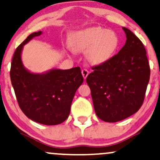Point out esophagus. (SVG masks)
<instances>
[{"label": "esophagus", "mask_w": 160, "mask_h": 160, "mask_svg": "<svg viewBox=\"0 0 160 160\" xmlns=\"http://www.w3.org/2000/svg\"><path fill=\"white\" fill-rule=\"evenodd\" d=\"M81 72H82V77H83L84 79H86L87 78V76L88 75V74H89V72H88L86 68H83V69L81 71Z\"/></svg>", "instance_id": "esophagus-1"}]
</instances>
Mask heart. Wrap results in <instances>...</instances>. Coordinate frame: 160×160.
I'll list each match as a JSON object with an SVG mask.
<instances>
[{"label":"heart","mask_w":160,"mask_h":160,"mask_svg":"<svg viewBox=\"0 0 160 160\" xmlns=\"http://www.w3.org/2000/svg\"><path fill=\"white\" fill-rule=\"evenodd\" d=\"M116 34L100 27H92L72 35L70 46L76 52H86L93 64H101L110 59L118 46Z\"/></svg>","instance_id":"b5f03b06"}]
</instances>
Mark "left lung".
<instances>
[{"mask_svg":"<svg viewBox=\"0 0 160 160\" xmlns=\"http://www.w3.org/2000/svg\"><path fill=\"white\" fill-rule=\"evenodd\" d=\"M126 42L120 51L103 63L92 66L86 78L94 110L107 122L122 120L138 112L150 80V66L142 42L122 28Z\"/></svg>","mask_w":160,"mask_h":160,"instance_id":"obj_1","label":"left lung"}]
</instances>
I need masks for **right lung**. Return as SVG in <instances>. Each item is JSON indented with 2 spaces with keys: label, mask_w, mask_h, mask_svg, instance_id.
<instances>
[{
  "label": "right lung",
  "mask_w": 160,
  "mask_h": 160,
  "mask_svg": "<svg viewBox=\"0 0 160 160\" xmlns=\"http://www.w3.org/2000/svg\"><path fill=\"white\" fill-rule=\"evenodd\" d=\"M34 32L14 52L10 78L18 103L30 120L54 125L68 117L71 105L78 88L83 82L80 67L68 70L53 69L43 74H32L23 67L21 54L24 44L41 35Z\"/></svg>",
  "instance_id": "1"
}]
</instances>
